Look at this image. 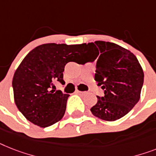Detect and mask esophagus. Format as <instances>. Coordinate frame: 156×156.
<instances>
[{
	"mask_svg": "<svg viewBox=\"0 0 156 156\" xmlns=\"http://www.w3.org/2000/svg\"><path fill=\"white\" fill-rule=\"evenodd\" d=\"M76 93L79 94V95H83V94H84V93H85V92H81V91H79V90H76Z\"/></svg>",
	"mask_w": 156,
	"mask_h": 156,
	"instance_id": "esophagus-1",
	"label": "esophagus"
}]
</instances>
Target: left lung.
I'll list each match as a JSON object with an SVG mask.
<instances>
[{
  "mask_svg": "<svg viewBox=\"0 0 156 156\" xmlns=\"http://www.w3.org/2000/svg\"><path fill=\"white\" fill-rule=\"evenodd\" d=\"M87 59H97L95 80L104 90L91 108L95 116L115 121L132 110L140 98L144 74L136 56L116 44L98 41L83 44Z\"/></svg>",
  "mask_w": 156,
  "mask_h": 156,
  "instance_id": "8db88e82",
  "label": "left lung"
}]
</instances>
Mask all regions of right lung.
I'll use <instances>...</instances> for the list:
<instances>
[{
  "instance_id": "obj_1",
  "label": "right lung",
  "mask_w": 156,
  "mask_h": 156,
  "mask_svg": "<svg viewBox=\"0 0 156 156\" xmlns=\"http://www.w3.org/2000/svg\"><path fill=\"white\" fill-rule=\"evenodd\" d=\"M87 56L83 44H44L29 52L12 79L14 101L23 115L41 127L60 121L69 95L55 91L54 83L64 84L63 72L67 63L83 61Z\"/></svg>"
}]
</instances>
